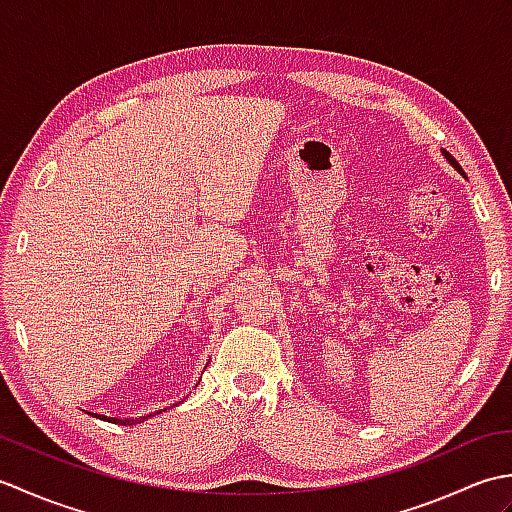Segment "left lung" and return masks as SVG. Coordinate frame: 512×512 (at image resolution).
Wrapping results in <instances>:
<instances>
[{
    "mask_svg": "<svg viewBox=\"0 0 512 512\" xmlns=\"http://www.w3.org/2000/svg\"><path fill=\"white\" fill-rule=\"evenodd\" d=\"M440 151H442V156L449 160V165H451V167H453L455 171H458V173H462V176H464V169L460 167V162H458V160H455V158H453V156L449 154V151H447V149H440Z\"/></svg>",
    "mask_w": 512,
    "mask_h": 512,
    "instance_id": "1",
    "label": "left lung"
}]
</instances>
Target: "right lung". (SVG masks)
<instances>
[{
	"label": "right lung",
	"mask_w": 512,
	"mask_h": 512,
	"mask_svg": "<svg viewBox=\"0 0 512 512\" xmlns=\"http://www.w3.org/2000/svg\"><path fill=\"white\" fill-rule=\"evenodd\" d=\"M162 411H165V409H160L156 413H149V416H140V418H110V416H101V413H92V411H88V413H90V416H94V418H101V420H107V422L123 424V427H129V424H138V422H145L151 416H158V413H162Z\"/></svg>",
	"instance_id": "right-lung-1"
}]
</instances>
